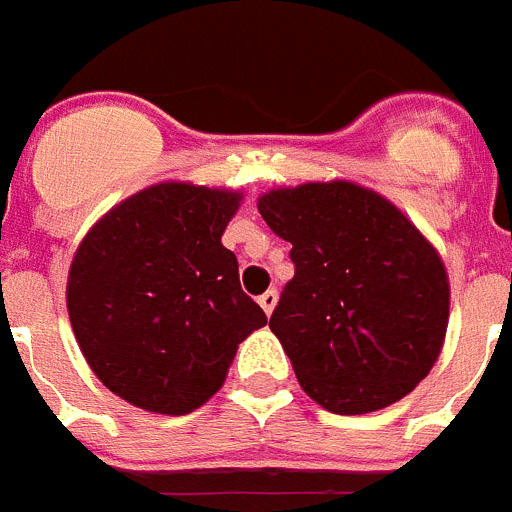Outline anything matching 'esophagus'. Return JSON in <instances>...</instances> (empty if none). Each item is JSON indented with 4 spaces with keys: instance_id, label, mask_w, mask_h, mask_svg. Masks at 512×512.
Here are the masks:
<instances>
[{
    "instance_id": "obj_1",
    "label": "esophagus",
    "mask_w": 512,
    "mask_h": 512,
    "mask_svg": "<svg viewBox=\"0 0 512 512\" xmlns=\"http://www.w3.org/2000/svg\"><path fill=\"white\" fill-rule=\"evenodd\" d=\"M259 305L264 307L266 315H271V310H274V305H277V292H274V289H266L264 295L259 297Z\"/></svg>"
}]
</instances>
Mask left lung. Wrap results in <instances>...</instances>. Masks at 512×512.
<instances>
[{"mask_svg": "<svg viewBox=\"0 0 512 512\" xmlns=\"http://www.w3.org/2000/svg\"><path fill=\"white\" fill-rule=\"evenodd\" d=\"M259 212L292 243L295 277L269 328L302 390L338 415L374 413L413 392L449 325L436 248L390 200L351 182L271 189Z\"/></svg>", "mask_w": 512, "mask_h": 512, "instance_id": "left-lung-1", "label": "left lung"}]
</instances>
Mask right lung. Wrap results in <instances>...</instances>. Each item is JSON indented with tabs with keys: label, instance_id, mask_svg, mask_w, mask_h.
Returning a JSON list of instances; mask_svg holds the SVG:
<instances>
[{
	"label": "right lung",
	"instance_id": "obj_1",
	"mask_svg": "<svg viewBox=\"0 0 512 512\" xmlns=\"http://www.w3.org/2000/svg\"><path fill=\"white\" fill-rule=\"evenodd\" d=\"M238 207V192L153 184L81 241L66 287L71 328L99 382L135 408L205 405L238 343L266 325L220 241Z\"/></svg>",
	"mask_w": 512,
	"mask_h": 512
}]
</instances>
